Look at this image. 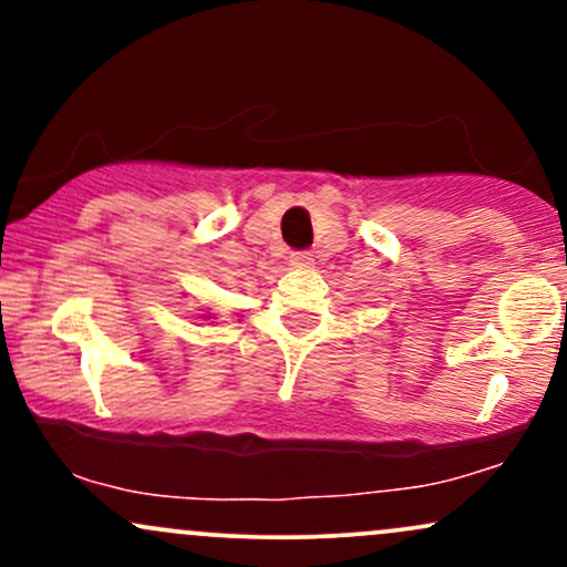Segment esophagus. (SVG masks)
I'll use <instances>...</instances> for the list:
<instances>
[{
	"label": "esophagus",
	"instance_id": "esophagus-1",
	"mask_svg": "<svg viewBox=\"0 0 567 567\" xmlns=\"http://www.w3.org/2000/svg\"><path fill=\"white\" fill-rule=\"evenodd\" d=\"M311 264H315V258H311V252H292V256H290V266H292V269H309Z\"/></svg>",
	"mask_w": 567,
	"mask_h": 567
}]
</instances>
